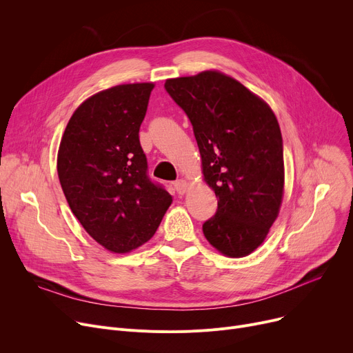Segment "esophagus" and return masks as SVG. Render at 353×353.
Segmentation results:
<instances>
[{
	"label": "esophagus",
	"instance_id": "esophagus-1",
	"mask_svg": "<svg viewBox=\"0 0 353 353\" xmlns=\"http://www.w3.org/2000/svg\"><path fill=\"white\" fill-rule=\"evenodd\" d=\"M187 187H189V183H187L185 180H177L174 183V190L179 193V194H184L187 192Z\"/></svg>",
	"mask_w": 353,
	"mask_h": 353
}]
</instances>
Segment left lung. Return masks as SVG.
Wrapping results in <instances>:
<instances>
[{
	"instance_id": "1",
	"label": "left lung",
	"mask_w": 353,
	"mask_h": 353,
	"mask_svg": "<svg viewBox=\"0 0 353 353\" xmlns=\"http://www.w3.org/2000/svg\"><path fill=\"white\" fill-rule=\"evenodd\" d=\"M164 88L192 122L204 180L219 199L204 237L224 255L251 254L283 201L284 146L274 112L217 70L168 79Z\"/></svg>"
}]
</instances>
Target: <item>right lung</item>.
<instances>
[{
    "mask_svg": "<svg viewBox=\"0 0 353 353\" xmlns=\"http://www.w3.org/2000/svg\"><path fill=\"white\" fill-rule=\"evenodd\" d=\"M153 88L117 85L90 97L59 145L58 177L70 210L93 240L117 254L149 241L172 204L150 180L139 140Z\"/></svg>",
    "mask_w": 353,
    "mask_h": 353,
    "instance_id": "obj_1",
    "label": "right lung"
}]
</instances>
